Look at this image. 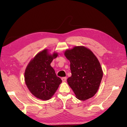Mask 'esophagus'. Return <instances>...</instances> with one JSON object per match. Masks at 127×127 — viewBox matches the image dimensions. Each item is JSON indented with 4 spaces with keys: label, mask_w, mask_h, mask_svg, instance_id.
Instances as JSON below:
<instances>
[{
    "label": "esophagus",
    "mask_w": 127,
    "mask_h": 127,
    "mask_svg": "<svg viewBox=\"0 0 127 127\" xmlns=\"http://www.w3.org/2000/svg\"><path fill=\"white\" fill-rule=\"evenodd\" d=\"M66 79H67V78H66V77H63V78H62V81H63V82H66Z\"/></svg>",
    "instance_id": "34e87169"
}]
</instances>
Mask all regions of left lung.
Instances as JSON below:
<instances>
[{"label": "left lung", "instance_id": "1", "mask_svg": "<svg viewBox=\"0 0 127 127\" xmlns=\"http://www.w3.org/2000/svg\"><path fill=\"white\" fill-rule=\"evenodd\" d=\"M64 55L70 63L71 76L67 79V83L76 97L84 101L94 96L103 76L97 57L91 50L82 46L66 50Z\"/></svg>", "mask_w": 127, "mask_h": 127}]
</instances>
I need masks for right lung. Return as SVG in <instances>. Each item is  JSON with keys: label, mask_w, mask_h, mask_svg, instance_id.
Listing matches in <instances>:
<instances>
[{"label": "right lung", "mask_w": 127, "mask_h": 127, "mask_svg": "<svg viewBox=\"0 0 127 127\" xmlns=\"http://www.w3.org/2000/svg\"><path fill=\"white\" fill-rule=\"evenodd\" d=\"M58 56L57 52L51 55L48 49H44L38 52L27 66L25 81L31 94L37 98L43 100L51 99L62 83L50 65Z\"/></svg>", "instance_id": "add662e5"}]
</instances>
